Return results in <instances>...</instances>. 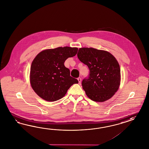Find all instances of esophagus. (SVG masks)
Masks as SVG:
<instances>
[{"mask_svg": "<svg viewBox=\"0 0 149 149\" xmlns=\"http://www.w3.org/2000/svg\"><path fill=\"white\" fill-rule=\"evenodd\" d=\"M77 80H78V81H79V83L80 84H81V77L77 78Z\"/></svg>", "mask_w": 149, "mask_h": 149, "instance_id": "34e87169", "label": "esophagus"}]
</instances>
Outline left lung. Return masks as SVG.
I'll return each mask as SVG.
<instances>
[{"label":"left lung","instance_id":"left-lung-1","mask_svg":"<svg viewBox=\"0 0 149 149\" xmlns=\"http://www.w3.org/2000/svg\"><path fill=\"white\" fill-rule=\"evenodd\" d=\"M77 57L89 69L88 77L82 82L88 97L98 102L111 98L120 81V65L116 58L107 51L86 47L79 49Z\"/></svg>","mask_w":149,"mask_h":149}]
</instances>
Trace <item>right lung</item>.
<instances>
[{"instance_id": "obj_1", "label": "right lung", "mask_w": 149, "mask_h": 149, "mask_svg": "<svg viewBox=\"0 0 149 149\" xmlns=\"http://www.w3.org/2000/svg\"><path fill=\"white\" fill-rule=\"evenodd\" d=\"M76 47L56 48L41 52L33 60L30 71L32 88L39 96L47 101L62 98L78 80L70 76V70L64 65L68 58L77 54Z\"/></svg>"}]
</instances>
